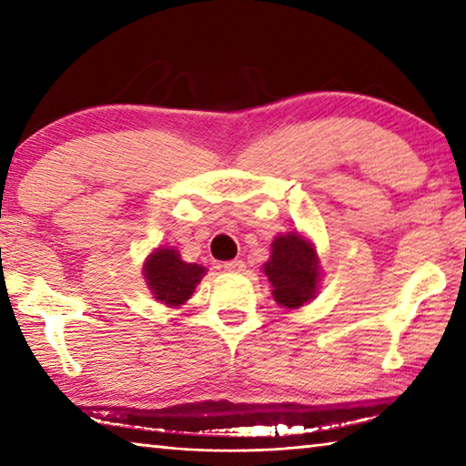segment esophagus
Returning <instances> with one entry per match:
<instances>
[{"label":"esophagus","instance_id":"esophagus-1","mask_svg":"<svg viewBox=\"0 0 466 466\" xmlns=\"http://www.w3.org/2000/svg\"><path fill=\"white\" fill-rule=\"evenodd\" d=\"M244 261H240V258H234V261H226L224 263V271L228 273H242L244 271Z\"/></svg>","mask_w":466,"mask_h":466}]
</instances>
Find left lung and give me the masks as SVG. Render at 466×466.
Here are the masks:
<instances>
[{
    "instance_id": "left-lung-1",
    "label": "left lung",
    "mask_w": 466,
    "mask_h": 466,
    "mask_svg": "<svg viewBox=\"0 0 466 466\" xmlns=\"http://www.w3.org/2000/svg\"><path fill=\"white\" fill-rule=\"evenodd\" d=\"M263 273L271 283L278 306L296 310L319 294L322 265L317 247L298 230L278 234L271 242V255L263 265Z\"/></svg>"
}]
</instances>
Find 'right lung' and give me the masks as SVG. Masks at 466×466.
Segmentation results:
<instances>
[{
	"label": "right lung",
	"mask_w": 466,
	"mask_h": 466,
	"mask_svg": "<svg viewBox=\"0 0 466 466\" xmlns=\"http://www.w3.org/2000/svg\"><path fill=\"white\" fill-rule=\"evenodd\" d=\"M205 273L208 269L203 265L183 261L175 247L154 248L141 267L149 294L168 309L183 306L193 296Z\"/></svg>",
	"instance_id": "obj_1"
}]
</instances>
